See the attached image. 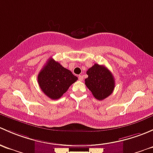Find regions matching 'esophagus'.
<instances>
[{
  "mask_svg": "<svg viewBox=\"0 0 153 153\" xmlns=\"http://www.w3.org/2000/svg\"><path fill=\"white\" fill-rule=\"evenodd\" d=\"M79 79L80 81H82V80H83V76H82V75H79Z\"/></svg>",
  "mask_w": 153,
  "mask_h": 153,
  "instance_id": "34e87169",
  "label": "esophagus"
}]
</instances>
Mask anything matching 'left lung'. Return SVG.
I'll use <instances>...</instances> for the list:
<instances>
[{
  "label": "left lung",
  "mask_w": 153,
  "mask_h": 153,
  "mask_svg": "<svg viewBox=\"0 0 153 153\" xmlns=\"http://www.w3.org/2000/svg\"><path fill=\"white\" fill-rule=\"evenodd\" d=\"M88 78L85 79V85L98 100L109 97L115 88L113 74L105 65L94 64L87 71Z\"/></svg>",
  "instance_id": "8db88e82"
}]
</instances>
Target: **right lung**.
Returning <instances> with one entry per match:
<instances>
[{"instance_id": "obj_1", "label": "right lung", "mask_w": 153, "mask_h": 153, "mask_svg": "<svg viewBox=\"0 0 153 153\" xmlns=\"http://www.w3.org/2000/svg\"><path fill=\"white\" fill-rule=\"evenodd\" d=\"M78 78L71 71L50 58L37 76L42 91L51 100H58Z\"/></svg>"}]
</instances>
